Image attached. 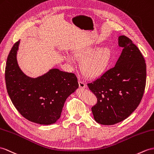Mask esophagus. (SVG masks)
Returning a JSON list of instances; mask_svg holds the SVG:
<instances>
[{
  "label": "esophagus",
  "instance_id": "obj_1",
  "mask_svg": "<svg viewBox=\"0 0 154 154\" xmlns=\"http://www.w3.org/2000/svg\"><path fill=\"white\" fill-rule=\"evenodd\" d=\"M78 84H79V87L81 89H84V88H87V85H86L83 82L79 81V82H78Z\"/></svg>",
  "mask_w": 154,
  "mask_h": 154
}]
</instances>
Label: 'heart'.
Listing matches in <instances>:
<instances>
[{"label":"heart","instance_id":"b5f03b06","mask_svg":"<svg viewBox=\"0 0 154 154\" xmlns=\"http://www.w3.org/2000/svg\"><path fill=\"white\" fill-rule=\"evenodd\" d=\"M76 57L81 59L80 67L86 76L95 78L105 72L109 66L112 52L108 46L97 48L93 46L82 48L75 51ZM65 59L68 62L72 63L74 58L71 55H66Z\"/></svg>","mask_w":154,"mask_h":154}]
</instances>
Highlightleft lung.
<instances>
[{
    "instance_id": "8db88e82",
    "label": "left lung",
    "mask_w": 154,
    "mask_h": 154,
    "mask_svg": "<svg viewBox=\"0 0 154 154\" xmlns=\"http://www.w3.org/2000/svg\"><path fill=\"white\" fill-rule=\"evenodd\" d=\"M118 44L123 49L116 65L88 84L97 98L91 108L93 117L102 125L129 117L140 104L146 86V65L140 50L125 36H119Z\"/></svg>"
}]
</instances>
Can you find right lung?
Returning <instances> with one entry per match:
<instances>
[{"mask_svg": "<svg viewBox=\"0 0 154 154\" xmlns=\"http://www.w3.org/2000/svg\"><path fill=\"white\" fill-rule=\"evenodd\" d=\"M20 40L7 58L5 80L7 91L17 111L29 121L51 125L61 117L66 99L78 88L75 74L51 69L37 78L27 76L17 61Z\"/></svg>", "mask_w": 154, "mask_h": 154, "instance_id": "1", "label": "right lung"}]
</instances>
